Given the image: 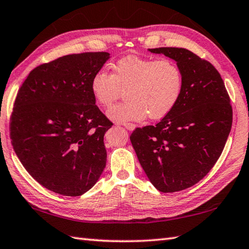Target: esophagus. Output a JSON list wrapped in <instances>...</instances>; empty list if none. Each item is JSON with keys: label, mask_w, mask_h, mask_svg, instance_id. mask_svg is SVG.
Instances as JSON below:
<instances>
[{"label": "esophagus", "mask_w": 249, "mask_h": 249, "mask_svg": "<svg viewBox=\"0 0 249 249\" xmlns=\"http://www.w3.org/2000/svg\"><path fill=\"white\" fill-rule=\"evenodd\" d=\"M124 126L129 131H133L135 129V124H130V123H124Z\"/></svg>", "instance_id": "1"}]
</instances>
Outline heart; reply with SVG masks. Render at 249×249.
Listing matches in <instances>:
<instances>
[{"label": "heart", "mask_w": 249, "mask_h": 249, "mask_svg": "<svg viewBox=\"0 0 249 249\" xmlns=\"http://www.w3.org/2000/svg\"><path fill=\"white\" fill-rule=\"evenodd\" d=\"M113 72L98 71L90 89L96 102L109 107L125 92L126 100L110 107L108 117L125 123L131 120H158L174 109L183 90V73L175 60L125 56L112 66Z\"/></svg>", "instance_id": "obj_1"}]
</instances>
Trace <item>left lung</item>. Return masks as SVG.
<instances>
[{
  "label": "left lung",
  "instance_id": "obj_1",
  "mask_svg": "<svg viewBox=\"0 0 249 249\" xmlns=\"http://www.w3.org/2000/svg\"><path fill=\"white\" fill-rule=\"evenodd\" d=\"M179 65L183 90L156 125L136 128L130 140L151 183L174 193L199 182L222 154L232 125V107L214 66L183 48L149 49Z\"/></svg>",
  "mask_w": 249,
  "mask_h": 249
}]
</instances>
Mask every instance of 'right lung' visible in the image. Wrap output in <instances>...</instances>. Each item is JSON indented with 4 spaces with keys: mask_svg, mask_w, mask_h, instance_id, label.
Wrapping results in <instances>:
<instances>
[{
    "mask_svg": "<svg viewBox=\"0 0 249 249\" xmlns=\"http://www.w3.org/2000/svg\"><path fill=\"white\" fill-rule=\"evenodd\" d=\"M107 52L58 57L33 69L10 116L14 150L33 178L64 196H81L107 165L104 134L113 125L96 106L90 82Z\"/></svg>",
    "mask_w": 249,
    "mask_h": 249,
    "instance_id": "1",
    "label": "right lung"
}]
</instances>
